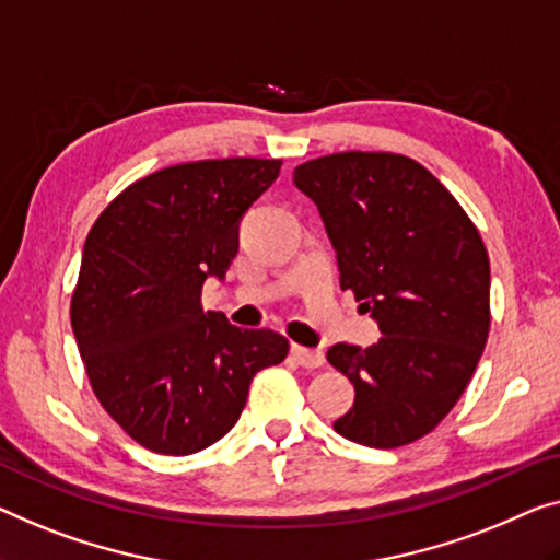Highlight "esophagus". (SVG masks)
<instances>
[{
    "mask_svg": "<svg viewBox=\"0 0 560 560\" xmlns=\"http://www.w3.org/2000/svg\"><path fill=\"white\" fill-rule=\"evenodd\" d=\"M291 357H294V360L302 366H306V370H319V366L324 364V354L319 352V349H306V347L294 345L291 347Z\"/></svg>",
    "mask_w": 560,
    "mask_h": 560,
    "instance_id": "34e87169",
    "label": "esophagus"
}]
</instances>
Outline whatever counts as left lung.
I'll use <instances>...</instances> for the list:
<instances>
[{"label":"left lung","mask_w":560,"mask_h":560,"mask_svg":"<svg viewBox=\"0 0 560 560\" xmlns=\"http://www.w3.org/2000/svg\"><path fill=\"white\" fill-rule=\"evenodd\" d=\"M339 264V287L380 324L372 347L334 345L354 385L334 422L366 447L410 445L470 382L490 329V261L475 223L424 165L397 153H334L294 171Z\"/></svg>","instance_id":"1"}]
</instances>
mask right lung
<instances>
[{"mask_svg": "<svg viewBox=\"0 0 560 560\" xmlns=\"http://www.w3.org/2000/svg\"><path fill=\"white\" fill-rule=\"evenodd\" d=\"M279 171L264 158L171 165L125 188L88 233L72 331L100 405L150 453L219 442L254 374L287 360V337L200 304L203 281L226 277L238 252L241 215Z\"/></svg>", "mask_w": 560, "mask_h": 560, "instance_id": "right-lung-1", "label": "right lung"}]
</instances>
